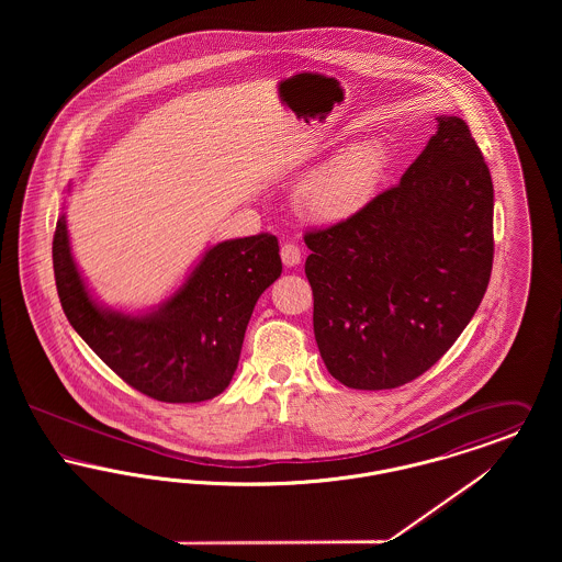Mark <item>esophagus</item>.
<instances>
[{
    "label": "esophagus",
    "instance_id": "esophagus-1",
    "mask_svg": "<svg viewBox=\"0 0 562 562\" xmlns=\"http://www.w3.org/2000/svg\"><path fill=\"white\" fill-rule=\"evenodd\" d=\"M280 257H282V263H284L286 268H294V266L301 263V248H299L296 244L286 241V244H282V248H280Z\"/></svg>",
    "mask_w": 562,
    "mask_h": 562
}]
</instances>
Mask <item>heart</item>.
Wrapping results in <instances>:
<instances>
[{"label": "heart", "instance_id": "obj_1", "mask_svg": "<svg viewBox=\"0 0 562 562\" xmlns=\"http://www.w3.org/2000/svg\"><path fill=\"white\" fill-rule=\"evenodd\" d=\"M390 149L379 136H362L303 179L296 206L322 223H344L362 213L383 188Z\"/></svg>", "mask_w": 562, "mask_h": 562}]
</instances>
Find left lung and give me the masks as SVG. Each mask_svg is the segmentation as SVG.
<instances>
[{"label":"left lung","instance_id":"8db88e82","mask_svg":"<svg viewBox=\"0 0 562 562\" xmlns=\"http://www.w3.org/2000/svg\"><path fill=\"white\" fill-rule=\"evenodd\" d=\"M436 120L396 188L305 234L316 344L328 373L353 390H392L426 373L488 286L491 172L461 117Z\"/></svg>","mask_w":562,"mask_h":562}]
</instances>
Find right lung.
<instances>
[{"label": "right lung", "mask_w": 562, "mask_h": 562, "mask_svg": "<svg viewBox=\"0 0 562 562\" xmlns=\"http://www.w3.org/2000/svg\"><path fill=\"white\" fill-rule=\"evenodd\" d=\"M278 252L271 234L218 241L160 305L126 314L90 294L63 213L54 280L67 321L113 373L154 401L202 402L218 396L236 373L257 299L282 273Z\"/></svg>", "instance_id": "right-lung-1"}]
</instances>
